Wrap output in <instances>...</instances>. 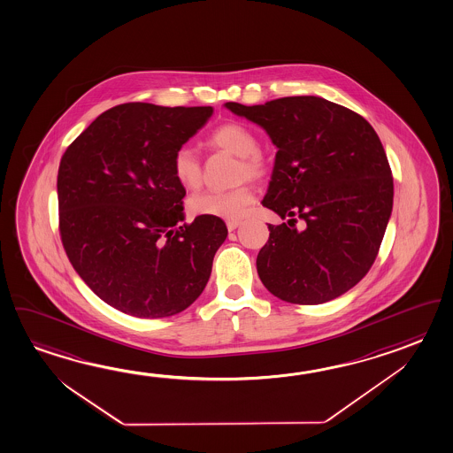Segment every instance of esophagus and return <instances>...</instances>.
<instances>
[{"mask_svg": "<svg viewBox=\"0 0 453 453\" xmlns=\"http://www.w3.org/2000/svg\"><path fill=\"white\" fill-rule=\"evenodd\" d=\"M240 225V220H228V222H226V228H228V231L236 230Z\"/></svg>", "mask_w": 453, "mask_h": 453, "instance_id": "1", "label": "esophagus"}]
</instances>
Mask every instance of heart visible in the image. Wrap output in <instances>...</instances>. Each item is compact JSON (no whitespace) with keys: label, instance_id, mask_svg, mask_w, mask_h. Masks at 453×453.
<instances>
[{"label":"heart","instance_id":"1","mask_svg":"<svg viewBox=\"0 0 453 453\" xmlns=\"http://www.w3.org/2000/svg\"><path fill=\"white\" fill-rule=\"evenodd\" d=\"M209 146L240 156L238 177L264 178L268 172V159L265 154L258 150L257 134L252 128L241 122H226L219 125L212 134H209ZM172 173L181 187H199L203 178L201 160L191 148L180 146L172 156ZM256 195L254 188L249 183H241L238 187L226 191L207 189L201 191L189 199V209L196 215L203 217H217L223 220H240L248 212L249 207L254 203Z\"/></svg>","mask_w":453,"mask_h":453}]
</instances>
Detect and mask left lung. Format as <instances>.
Returning <instances> with one entry per match:
<instances>
[{
	"mask_svg": "<svg viewBox=\"0 0 453 453\" xmlns=\"http://www.w3.org/2000/svg\"><path fill=\"white\" fill-rule=\"evenodd\" d=\"M276 144L262 204L286 223L268 225L257 256L262 283L278 299L317 305L347 293L372 268L389 222L394 180L380 136L364 117L319 96L258 106L226 103Z\"/></svg>",
	"mask_w": 453,
	"mask_h": 453,
	"instance_id": "left-lung-1",
	"label": "left lung"
}]
</instances>
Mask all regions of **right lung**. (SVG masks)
I'll return each instance as SVG.
<instances>
[{
  "instance_id": "1",
  "label": "right lung",
  "mask_w": 453,
  "mask_h": 453,
  "mask_svg": "<svg viewBox=\"0 0 453 453\" xmlns=\"http://www.w3.org/2000/svg\"><path fill=\"white\" fill-rule=\"evenodd\" d=\"M212 112L125 103L103 112L64 152V250L89 289L117 311L164 319L204 291L228 230L222 219L203 215L177 226L187 191L172 173V156Z\"/></svg>"
}]
</instances>
